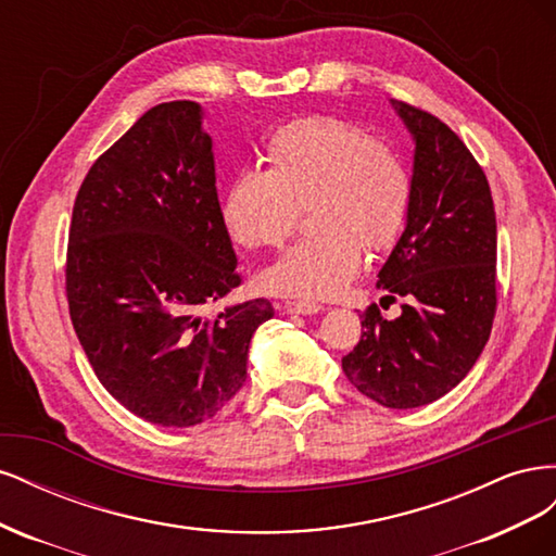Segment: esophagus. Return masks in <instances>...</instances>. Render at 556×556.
I'll return each instance as SVG.
<instances>
[{
  "label": "esophagus",
  "mask_w": 556,
  "mask_h": 556,
  "mask_svg": "<svg viewBox=\"0 0 556 556\" xmlns=\"http://www.w3.org/2000/svg\"><path fill=\"white\" fill-rule=\"evenodd\" d=\"M285 313H296V315H315L323 311V306L315 304V301H285L282 304Z\"/></svg>",
  "instance_id": "34e87169"
}]
</instances>
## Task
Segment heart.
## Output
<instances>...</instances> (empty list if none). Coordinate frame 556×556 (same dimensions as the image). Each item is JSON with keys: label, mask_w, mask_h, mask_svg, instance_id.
I'll return each mask as SVG.
<instances>
[{"label": "heart", "mask_w": 556, "mask_h": 556, "mask_svg": "<svg viewBox=\"0 0 556 556\" xmlns=\"http://www.w3.org/2000/svg\"><path fill=\"white\" fill-rule=\"evenodd\" d=\"M264 172H241L220 201L227 237L245 250L278 248L301 208L315 229L262 274L264 290L331 299L359 274L364 250L387 252L408 223L413 174L399 150L336 115H304L278 127Z\"/></svg>", "instance_id": "heart-1"}]
</instances>
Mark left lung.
I'll return each instance as SVG.
<instances>
[{
    "instance_id": "obj_1",
    "label": "left lung",
    "mask_w": 556,
    "mask_h": 556,
    "mask_svg": "<svg viewBox=\"0 0 556 556\" xmlns=\"http://www.w3.org/2000/svg\"><path fill=\"white\" fill-rule=\"evenodd\" d=\"M415 139L413 206L378 274L384 319L362 315V339L341 359L345 378L384 408H417L457 387L478 362L496 315V215L482 166L443 121L396 104Z\"/></svg>"
}]
</instances>
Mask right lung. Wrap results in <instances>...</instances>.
Here are the masks:
<instances>
[{"label": "right lung", "mask_w": 556, "mask_h": 556, "mask_svg": "<svg viewBox=\"0 0 556 556\" xmlns=\"http://www.w3.org/2000/svg\"><path fill=\"white\" fill-rule=\"evenodd\" d=\"M211 137L188 99L146 111L83 178L66 245V301L106 392L160 427L211 419L245 382L252 299L204 317L241 285L220 220Z\"/></svg>", "instance_id": "right-lung-1"}]
</instances>
